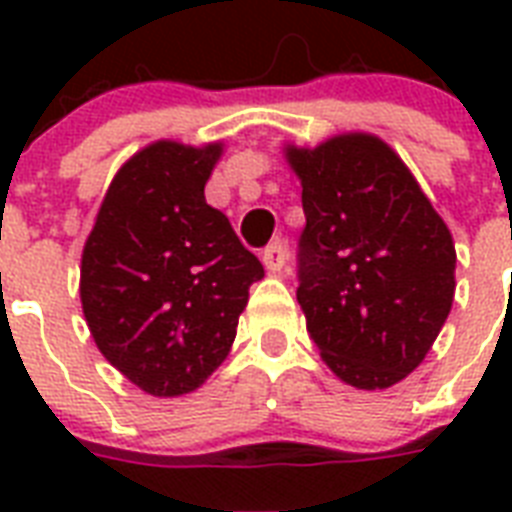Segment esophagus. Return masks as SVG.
Segmentation results:
<instances>
[{
    "label": "esophagus",
    "mask_w": 512,
    "mask_h": 512,
    "mask_svg": "<svg viewBox=\"0 0 512 512\" xmlns=\"http://www.w3.org/2000/svg\"><path fill=\"white\" fill-rule=\"evenodd\" d=\"M263 263L271 273H279L281 268H284V263H287V249H284V244H281V241H271V244L265 247Z\"/></svg>",
    "instance_id": "34e87169"
}]
</instances>
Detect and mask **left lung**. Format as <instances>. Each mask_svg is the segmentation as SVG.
Segmentation results:
<instances>
[{"mask_svg": "<svg viewBox=\"0 0 512 512\" xmlns=\"http://www.w3.org/2000/svg\"><path fill=\"white\" fill-rule=\"evenodd\" d=\"M303 185L297 303L327 366L358 390L422 364L452 311L454 252L414 175L366 132L287 146Z\"/></svg>", "mask_w": 512, "mask_h": 512, "instance_id": "1", "label": "left lung"}]
</instances>
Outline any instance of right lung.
Returning <instances> with one entry per match:
<instances>
[{
  "label": "right lung",
  "instance_id": "obj_1",
  "mask_svg": "<svg viewBox=\"0 0 512 512\" xmlns=\"http://www.w3.org/2000/svg\"><path fill=\"white\" fill-rule=\"evenodd\" d=\"M223 143L156 140L122 164L82 252L98 350L151 396L191 393L223 364L263 265L209 207Z\"/></svg>",
  "mask_w": 512,
  "mask_h": 512
}]
</instances>
